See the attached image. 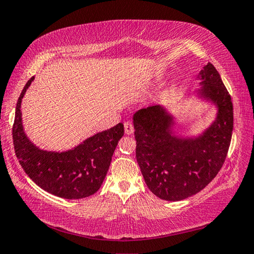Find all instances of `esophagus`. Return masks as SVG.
<instances>
[{
    "instance_id": "1",
    "label": "esophagus",
    "mask_w": 254,
    "mask_h": 254,
    "mask_svg": "<svg viewBox=\"0 0 254 254\" xmlns=\"http://www.w3.org/2000/svg\"><path fill=\"white\" fill-rule=\"evenodd\" d=\"M124 132H126V134H127V135L133 134V132H134V127H133L131 122L127 121L124 123Z\"/></svg>"
}]
</instances>
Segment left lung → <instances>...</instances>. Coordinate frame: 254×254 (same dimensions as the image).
Returning <instances> with one entry per match:
<instances>
[{
    "label": "left lung",
    "instance_id": "1",
    "mask_svg": "<svg viewBox=\"0 0 254 254\" xmlns=\"http://www.w3.org/2000/svg\"><path fill=\"white\" fill-rule=\"evenodd\" d=\"M196 98L213 104L215 119L195 135L175 132V117L162 104L133 115L136 161L147 188L165 201H181L204 189L227 158L233 130V105L211 63L200 71Z\"/></svg>",
    "mask_w": 254,
    "mask_h": 254
}]
</instances>
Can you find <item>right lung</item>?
Instances as JSON below:
<instances>
[{
    "label": "right lung",
    "instance_id": "obj_1",
    "mask_svg": "<svg viewBox=\"0 0 254 254\" xmlns=\"http://www.w3.org/2000/svg\"><path fill=\"white\" fill-rule=\"evenodd\" d=\"M34 76L27 81L15 109L13 143L23 170L35 184L51 194L68 200L90 196L102 186L119 140L124 134L123 123L95 133L66 151L43 150L26 135L21 104Z\"/></svg>",
    "mask_w": 254,
    "mask_h": 254
}]
</instances>
